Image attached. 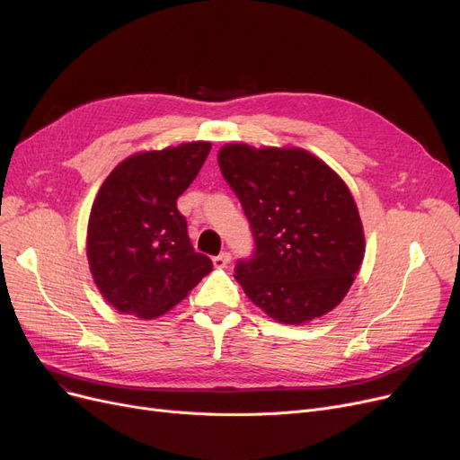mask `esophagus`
Masks as SVG:
<instances>
[{
	"mask_svg": "<svg viewBox=\"0 0 460 460\" xmlns=\"http://www.w3.org/2000/svg\"><path fill=\"white\" fill-rule=\"evenodd\" d=\"M229 261H231V253L229 252H222V253L216 255L212 259V263H214L216 269H226L229 265Z\"/></svg>",
	"mask_w": 460,
	"mask_h": 460,
	"instance_id": "34e87169",
	"label": "esophagus"
}]
</instances>
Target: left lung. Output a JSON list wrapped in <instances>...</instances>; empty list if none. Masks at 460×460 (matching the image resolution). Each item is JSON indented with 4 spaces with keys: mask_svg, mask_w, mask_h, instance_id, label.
<instances>
[{
    "mask_svg": "<svg viewBox=\"0 0 460 460\" xmlns=\"http://www.w3.org/2000/svg\"><path fill=\"white\" fill-rule=\"evenodd\" d=\"M217 164L255 238L253 257L234 269L250 301L286 325L341 305L365 257L363 222L342 178L295 146L229 143Z\"/></svg>",
    "mask_w": 460,
    "mask_h": 460,
    "instance_id": "8db88e82",
    "label": "left lung"
}]
</instances>
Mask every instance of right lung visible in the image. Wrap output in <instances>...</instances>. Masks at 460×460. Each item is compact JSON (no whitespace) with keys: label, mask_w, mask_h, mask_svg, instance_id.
Here are the masks:
<instances>
[{"label":"right lung","mask_w":460,"mask_h":460,"mask_svg":"<svg viewBox=\"0 0 460 460\" xmlns=\"http://www.w3.org/2000/svg\"><path fill=\"white\" fill-rule=\"evenodd\" d=\"M210 143L137 152L119 162L92 205L86 255L93 284L119 314L154 319L212 270L190 243L176 199L195 181Z\"/></svg>","instance_id":"add662e5"}]
</instances>
